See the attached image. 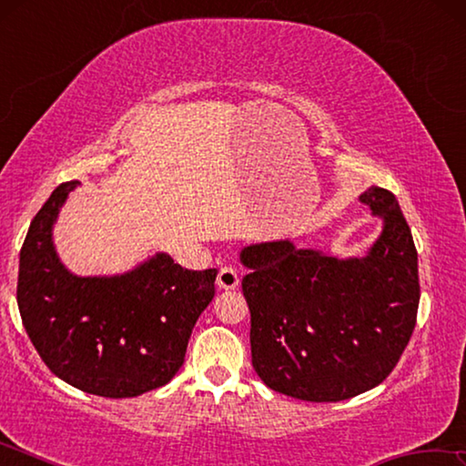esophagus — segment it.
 <instances>
[{"mask_svg": "<svg viewBox=\"0 0 466 466\" xmlns=\"http://www.w3.org/2000/svg\"><path fill=\"white\" fill-rule=\"evenodd\" d=\"M240 283V275L234 267H222L218 273V288L219 289H236Z\"/></svg>", "mask_w": 466, "mask_h": 466, "instance_id": "obj_1", "label": "esophagus"}]
</instances>
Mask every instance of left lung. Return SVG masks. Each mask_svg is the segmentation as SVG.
Masks as SVG:
<instances>
[{"label": "left lung", "mask_w": 466, "mask_h": 466, "mask_svg": "<svg viewBox=\"0 0 466 466\" xmlns=\"http://www.w3.org/2000/svg\"><path fill=\"white\" fill-rule=\"evenodd\" d=\"M358 199L382 222L361 257L288 238L240 250L252 368L275 392L310 403L358 397L392 372L411 339L420 306L411 230L386 188Z\"/></svg>", "instance_id": "8db88e82"}]
</instances>
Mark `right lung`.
<instances>
[{"label": "right lung", "mask_w": 466, "mask_h": 466, "mask_svg": "<svg viewBox=\"0 0 466 466\" xmlns=\"http://www.w3.org/2000/svg\"><path fill=\"white\" fill-rule=\"evenodd\" d=\"M77 180L63 183L35 216L20 250L18 309L51 372L106 399L168 384L185 361L218 269L188 271L167 252L115 275H76L55 248L53 228Z\"/></svg>", "instance_id": "right-lung-1"}]
</instances>
